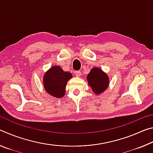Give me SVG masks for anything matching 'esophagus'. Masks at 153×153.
Returning <instances> with one entry per match:
<instances>
[{"instance_id":"34e87169","label":"esophagus","mask_w":153,"mask_h":153,"mask_svg":"<svg viewBox=\"0 0 153 153\" xmlns=\"http://www.w3.org/2000/svg\"><path fill=\"white\" fill-rule=\"evenodd\" d=\"M75 74H76V77H80V76H81V71H77Z\"/></svg>"}]
</instances>
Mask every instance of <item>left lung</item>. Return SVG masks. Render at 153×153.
<instances>
[{
  "label": "left lung",
  "instance_id": "8db88e82",
  "mask_svg": "<svg viewBox=\"0 0 153 153\" xmlns=\"http://www.w3.org/2000/svg\"><path fill=\"white\" fill-rule=\"evenodd\" d=\"M88 85L96 94L99 95L107 89L109 85L108 75L98 67H93L87 76Z\"/></svg>",
  "mask_w": 153,
  "mask_h": 153
}]
</instances>
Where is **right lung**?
<instances>
[{
    "instance_id": "1",
    "label": "right lung",
    "mask_w": 153,
    "mask_h": 153,
    "mask_svg": "<svg viewBox=\"0 0 153 153\" xmlns=\"http://www.w3.org/2000/svg\"><path fill=\"white\" fill-rule=\"evenodd\" d=\"M71 77V73L64 71L59 66L55 65L51 67L43 76L45 91L55 98H62L65 94L67 82Z\"/></svg>"
}]
</instances>
